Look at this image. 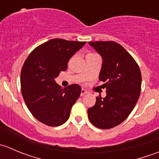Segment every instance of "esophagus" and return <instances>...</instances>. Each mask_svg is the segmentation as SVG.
<instances>
[{"mask_svg":"<svg viewBox=\"0 0 159 159\" xmlns=\"http://www.w3.org/2000/svg\"><path fill=\"white\" fill-rule=\"evenodd\" d=\"M86 93H87V91H86L85 90H84V89L81 90V97H82V96H84V94H86Z\"/></svg>","mask_w":159,"mask_h":159,"instance_id":"obj_1","label":"esophagus"}]
</instances>
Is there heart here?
Instances as JSON below:
<instances>
[{
  "label": "heart",
  "mask_w": 159,
  "mask_h": 159,
  "mask_svg": "<svg viewBox=\"0 0 159 159\" xmlns=\"http://www.w3.org/2000/svg\"><path fill=\"white\" fill-rule=\"evenodd\" d=\"M95 54V53H89L87 55H91V54Z\"/></svg>",
  "instance_id": "obj_1"
}]
</instances>
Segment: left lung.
<instances>
[{
	"instance_id": "obj_1",
	"label": "left lung",
	"mask_w": 159,
	"mask_h": 159,
	"mask_svg": "<svg viewBox=\"0 0 159 159\" xmlns=\"http://www.w3.org/2000/svg\"><path fill=\"white\" fill-rule=\"evenodd\" d=\"M102 57L99 80L105 84L106 96L96 98L88 110L91 124L110 129L121 124L134 109L141 93L142 74L139 65L121 44L115 41H90Z\"/></svg>"
}]
</instances>
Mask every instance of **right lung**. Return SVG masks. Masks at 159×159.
Listing matches in <instances>:
<instances>
[{
  "label": "right lung",
  "mask_w": 159,
  "mask_h": 159,
  "mask_svg": "<svg viewBox=\"0 0 159 159\" xmlns=\"http://www.w3.org/2000/svg\"><path fill=\"white\" fill-rule=\"evenodd\" d=\"M85 43L54 38L38 46L25 60L20 71L22 96L32 115L43 124L56 127L69 118L81 89L76 84L62 89L54 78Z\"/></svg>",
  "instance_id": "add662e5"
}]
</instances>
